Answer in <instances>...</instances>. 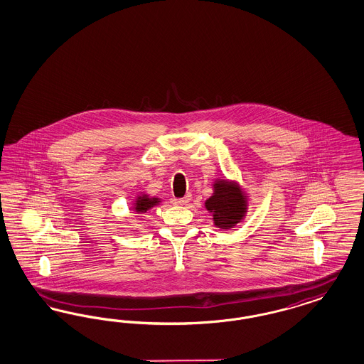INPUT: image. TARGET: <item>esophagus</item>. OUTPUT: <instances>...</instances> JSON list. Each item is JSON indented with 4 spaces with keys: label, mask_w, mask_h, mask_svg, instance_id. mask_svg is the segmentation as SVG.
Masks as SVG:
<instances>
[{
    "label": "esophagus",
    "mask_w": 364,
    "mask_h": 364,
    "mask_svg": "<svg viewBox=\"0 0 364 364\" xmlns=\"http://www.w3.org/2000/svg\"><path fill=\"white\" fill-rule=\"evenodd\" d=\"M189 200H191V195L188 193V195H186L184 198H181V199H177L176 203H177V204H180V205H186V204H187Z\"/></svg>",
    "instance_id": "esophagus-1"
}]
</instances>
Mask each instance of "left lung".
<instances>
[{
  "label": "left lung",
  "mask_w": 364,
  "mask_h": 364,
  "mask_svg": "<svg viewBox=\"0 0 364 364\" xmlns=\"http://www.w3.org/2000/svg\"><path fill=\"white\" fill-rule=\"evenodd\" d=\"M213 213V225L222 230L234 228L247 213V198L237 184L227 180H215L213 196L204 203Z\"/></svg>",
  "instance_id": "left-lung-1"
}]
</instances>
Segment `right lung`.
Segmentation results:
<instances>
[{
	"mask_svg": "<svg viewBox=\"0 0 364 364\" xmlns=\"http://www.w3.org/2000/svg\"><path fill=\"white\" fill-rule=\"evenodd\" d=\"M159 203H160L159 198H151L146 193H141V195H138L137 199H136L133 210L137 213H145L146 211H149L151 207L157 205Z\"/></svg>",
	"mask_w": 364,
	"mask_h": 364,
	"instance_id": "right-lung-1",
	"label": "right lung"
}]
</instances>
